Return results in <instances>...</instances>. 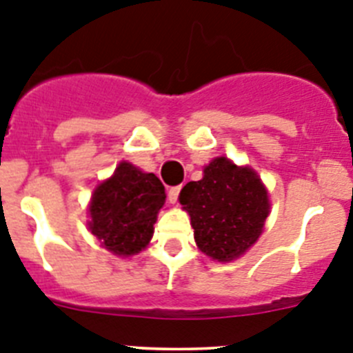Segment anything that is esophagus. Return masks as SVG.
<instances>
[{
    "mask_svg": "<svg viewBox=\"0 0 353 353\" xmlns=\"http://www.w3.org/2000/svg\"><path fill=\"white\" fill-rule=\"evenodd\" d=\"M179 192H181V186H172L169 190V202L170 204H176L177 199H179Z\"/></svg>",
    "mask_w": 353,
    "mask_h": 353,
    "instance_id": "esophagus-1",
    "label": "esophagus"
}]
</instances>
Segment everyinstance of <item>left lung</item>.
Returning a JSON list of instances; mask_svg holds the SVG:
<instances>
[{
    "mask_svg": "<svg viewBox=\"0 0 353 353\" xmlns=\"http://www.w3.org/2000/svg\"><path fill=\"white\" fill-rule=\"evenodd\" d=\"M179 202L190 214L199 250L218 262L244 255L262 234L271 209L259 174L225 157L205 165L204 177L190 181Z\"/></svg>",
    "mask_w": 353,
    "mask_h": 353,
    "instance_id": "obj_1",
    "label": "left lung"
}]
</instances>
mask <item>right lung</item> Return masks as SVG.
Here are the masks:
<instances>
[{"instance_id":"1","label":"right lung","mask_w":353,"mask_h":353,"mask_svg":"<svg viewBox=\"0 0 353 353\" xmlns=\"http://www.w3.org/2000/svg\"><path fill=\"white\" fill-rule=\"evenodd\" d=\"M165 188L154 174L121 161L112 177L97 186L88 221L91 234L114 255H137L153 237Z\"/></svg>"}]
</instances>
